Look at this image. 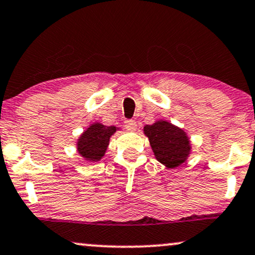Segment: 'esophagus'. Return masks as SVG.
Wrapping results in <instances>:
<instances>
[{
	"mask_svg": "<svg viewBox=\"0 0 255 255\" xmlns=\"http://www.w3.org/2000/svg\"><path fill=\"white\" fill-rule=\"evenodd\" d=\"M125 127L127 128L128 130H131V131L136 130V128H137L136 121H135V120H126L125 121Z\"/></svg>",
	"mask_w": 255,
	"mask_h": 255,
	"instance_id": "1",
	"label": "esophagus"
}]
</instances>
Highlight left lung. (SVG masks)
Listing matches in <instances>:
<instances>
[{"instance_id":"left-lung-1","label":"left lung","mask_w":255,"mask_h":255,"mask_svg":"<svg viewBox=\"0 0 255 255\" xmlns=\"http://www.w3.org/2000/svg\"><path fill=\"white\" fill-rule=\"evenodd\" d=\"M143 133L156 160L167 168H176L188 159L192 144L182 128L167 120H157L153 125L144 126Z\"/></svg>"}]
</instances>
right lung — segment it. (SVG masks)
<instances>
[{
  "mask_svg": "<svg viewBox=\"0 0 255 255\" xmlns=\"http://www.w3.org/2000/svg\"><path fill=\"white\" fill-rule=\"evenodd\" d=\"M118 129L115 126L94 122L77 138V153L88 162H98L105 156L111 136Z\"/></svg>",
  "mask_w": 255,
  "mask_h": 255,
  "instance_id": "add662e5",
  "label": "right lung"
}]
</instances>
